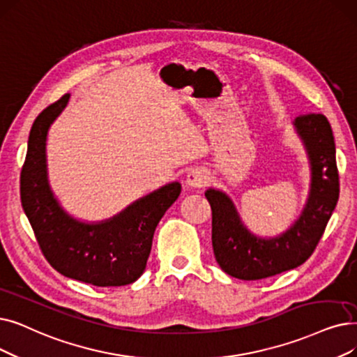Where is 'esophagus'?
<instances>
[{
    "mask_svg": "<svg viewBox=\"0 0 357 357\" xmlns=\"http://www.w3.org/2000/svg\"><path fill=\"white\" fill-rule=\"evenodd\" d=\"M208 182V175L204 169H192L187 175V187L190 188H201Z\"/></svg>",
    "mask_w": 357,
    "mask_h": 357,
    "instance_id": "1",
    "label": "esophagus"
}]
</instances>
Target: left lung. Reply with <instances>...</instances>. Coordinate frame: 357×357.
Segmentation results:
<instances>
[{"label": "left lung", "mask_w": 357, "mask_h": 357, "mask_svg": "<svg viewBox=\"0 0 357 357\" xmlns=\"http://www.w3.org/2000/svg\"><path fill=\"white\" fill-rule=\"evenodd\" d=\"M293 130L306 151L311 183L303 210L277 236H258L246 227L225 191L208 188L211 206V242L217 264L239 280H259L296 268L312 255L338 201V172L334 135L321 114L298 116Z\"/></svg>", "instance_id": "1"}]
</instances>
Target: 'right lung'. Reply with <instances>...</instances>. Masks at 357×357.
<instances>
[{"label":"right lung","mask_w":357,"mask_h":357,"mask_svg":"<svg viewBox=\"0 0 357 357\" xmlns=\"http://www.w3.org/2000/svg\"><path fill=\"white\" fill-rule=\"evenodd\" d=\"M68 100L67 93L50 105L30 130L20 176L23 210L45 258L58 273L99 287L131 284L144 273L154 230L182 187L176 181L166 183L100 222L68 214L51 188L46 162L48 131Z\"/></svg>","instance_id":"right-lung-1"}]
</instances>
